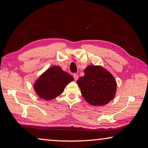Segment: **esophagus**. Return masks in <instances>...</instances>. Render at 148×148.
I'll use <instances>...</instances> for the list:
<instances>
[{"mask_svg": "<svg viewBox=\"0 0 148 148\" xmlns=\"http://www.w3.org/2000/svg\"><path fill=\"white\" fill-rule=\"evenodd\" d=\"M73 77H74L75 81H76V80L78 79V75L76 74H73Z\"/></svg>", "mask_w": 148, "mask_h": 148, "instance_id": "1", "label": "esophagus"}]
</instances>
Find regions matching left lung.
Wrapping results in <instances>:
<instances>
[{
  "label": "left lung",
  "instance_id": "left-lung-1",
  "mask_svg": "<svg viewBox=\"0 0 148 148\" xmlns=\"http://www.w3.org/2000/svg\"><path fill=\"white\" fill-rule=\"evenodd\" d=\"M77 79L81 93L89 104L103 106L114 99L117 85L114 76L99 66H88Z\"/></svg>",
  "mask_w": 148,
  "mask_h": 148
}]
</instances>
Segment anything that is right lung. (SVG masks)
Returning a JSON list of instances; mask_svg holds the SVG:
<instances>
[{
  "mask_svg": "<svg viewBox=\"0 0 148 148\" xmlns=\"http://www.w3.org/2000/svg\"><path fill=\"white\" fill-rule=\"evenodd\" d=\"M74 80L71 75L59 66H52L42 74L34 85L35 91L41 98L51 100L63 92L67 84Z\"/></svg>",
  "mask_w": 148,
  "mask_h": 148,
  "instance_id": "obj_1",
  "label": "right lung"
}]
</instances>
